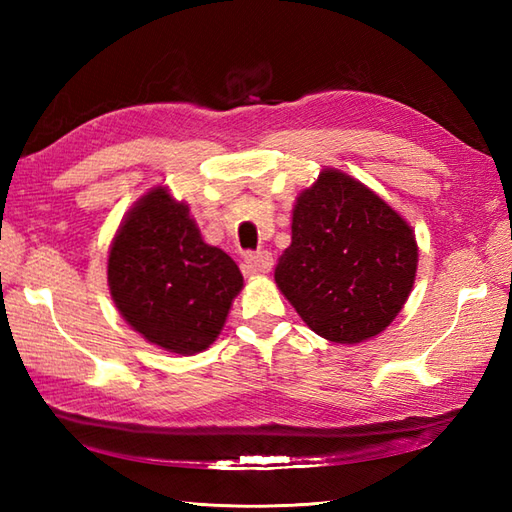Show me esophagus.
Returning a JSON list of instances; mask_svg holds the SVG:
<instances>
[{"mask_svg":"<svg viewBox=\"0 0 512 512\" xmlns=\"http://www.w3.org/2000/svg\"><path fill=\"white\" fill-rule=\"evenodd\" d=\"M273 268V255L268 250H257V253L244 255V273L246 275H264Z\"/></svg>","mask_w":512,"mask_h":512,"instance_id":"obj_1","label":"esophagus"}]
</instances>
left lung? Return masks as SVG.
I'll return each instance as SVG.
<instances>
[{"instance_id": "left-lung-1", "label": "left lung", "mask_w": 512, "mask_h": 512, "mask_svg": "<svg viewBox=\"0 0 512 512\" xmlns=\"http://www.w3.org/2000/svg\"><path fill=\"white\" fill-rule=\"evenodd\" d=\"M416 266L411 226L365 184L325 169L299 195L275 281L312 332L361 343L396 319Z\"/></svg>"}]
</instances>
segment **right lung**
Masks as SVG:
<instances>
[{"mask_svg":"<svg viewBox=\"0 0 512 512\" xmlns=\"http://www.w3.org/2000/svg\"><path fill=\"white\" fill-rule=\"evenodd\" d=\"M107 284L136 332L162 350L187 356L217 339L244 279L224 250L202 242L189 206L158 187L118 228Z\"/></svg>","mask_w":512,"mask_h":512,"instance_id":"right-lung-1","label":"right lung"}]
</instances>
